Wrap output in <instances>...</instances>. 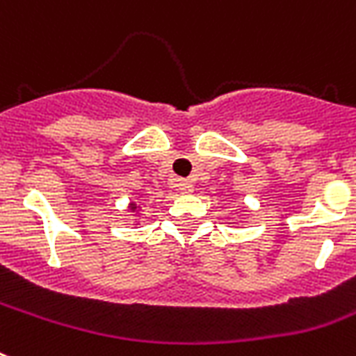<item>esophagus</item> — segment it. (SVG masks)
Listing matches in <instances>:
<instances>
[{
	"mask_svg": "<svg viewBox=\"0 0 356 356\" xmlns=\"http://www.w3.org/2000/svg\"><path fill=\"white\" fill-rule=\"evenodd\" d=\"M177 186L181 192H184V194H186V192H192V188H194L188 179H177Z\"/></svg>",
	"mask_w": 356,
	"mask_h": 356,
	"instance_id": "obj_1",
	"label": "esophagus"
}]
</instances>
